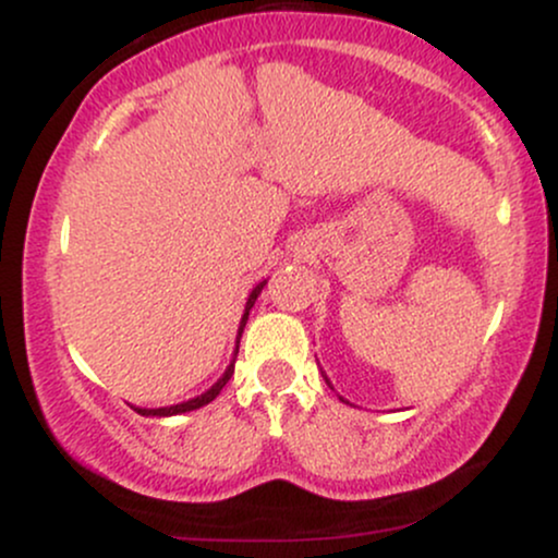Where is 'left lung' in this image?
I'll list each match as a JSON object with an SVG mask.
<instances>
[{"label": "left lung", "instance_id": "1", "mask_svg": "<svg viewBox=\"0 0 558 558\" xmlns=\"http://www.w3.org/2000/svg\"><path fill=\"white\" fill-rule=\"evenodd\" d=\"M323 377H325V383H328V386H330V380H328V375H325V373H323ZM330 388H332V386H330ZM338 399H341V401H343V403H349V401H345V399H343V396H338Z\"/></svg>", "mask_w": 558, "mask_h": 558}]
</instances>
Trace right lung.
Instances as JSON below:
<instances>
[{"instance_id":"right-lung-1","label":"right lung","mask_w":558,"mask_h":558,"mask_svg":"<svg viewBox=\"0 0 558 558\" xmlns=\"http://www.w3.org/2000/svg\"><path fill=\"white\" fill-rule=\"evenodd\" d=\"M267 286V280H262V283H257L252 288V293H248L246 299V306H243V317L239 323V336H235V351H233V360H230V364L226 367V373L220 375V380L215 383L213 388L204 390L202 396H194V399L183 401V403H172V407H159V409H141V407H133L136 412L141 414V417H172V414H185V412H194V409L198 407H207L209 401H215L217 396H220V390L226 388V383L230 380V375H233V367H235V356H239V343H241V332L243 328H246V319H248V312H252L254 301H257V296L262 293V288Z\"/></svg>"}]
</instances>
